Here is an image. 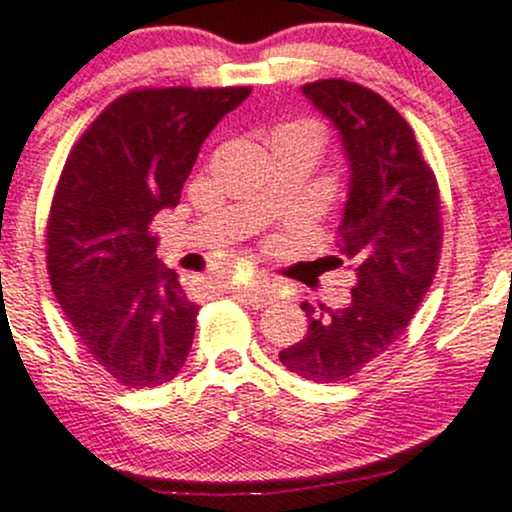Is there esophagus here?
Segmentation results:
<instances>
[{"label":"esophagus","instance_id":"esophagus-1","mask_svg":"<svg viewBox=\"0 0 512 512\" xmlns=\"http://www.w3.org/2000/svg\"><path fill=\"white\" fill-rule=\"evenodd\" d=\"M230 289L235 292V297L247 301V304L252 306H265L274 299V287L270 282H252V284H245V287L233 282V287Z\"/></svg>","mask_w":512,"mask_h":512}]
</instances>
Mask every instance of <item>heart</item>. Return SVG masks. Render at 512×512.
<instances>
[{
    "label": "heart",
    "instance_id": "1",
    "mask_svg": "<svg viewBox=\"0 0 512 512\" xmlns=\"http://www.w3.org/2000/svg\"><path fill=\"white\" fill-rule=\"evenodd\" d=\"M284 129H309V132H316L314 125H309V122H292V125H284V127H279L277 132H284Z\"/></svg>",
    "mask_w": 512,
    "mask_h": 512
}]
</instances>
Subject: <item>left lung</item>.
<instances>
[{
	"label": "left lung",
	"mask_w": 512,
	"mask_h": 512,
	"mask_svg": "<svg viewBox=\"0 0 512 512\" xmlns=\"http://www.w3.org/2000/svg\"><path fill=\"white\" fill-rule=\"evenodd\" d=\"M301 90L336 125L351 164L338 247L355 262L358 282L343 309L304 301L306 336L279 360L311 383H341L405 333L432 287L441 255L439 186L412 127L383 95L343 78Z\"/></svg>",
	"instance_id": "left-lung-1"
}]
</instances>
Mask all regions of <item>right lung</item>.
Returning <instances> with one entry per match:
<instances>
[{
  "label": "right lung",
  "instance_id": "1",
  "mask_svg": "<svg viewBox=\"0 0 512 512\" xmlns=\"http://www.w3.org/2000/svg\"><path fill=\"white\" fill-rule=\"evenodd\" d=\"M252 88H139L105 107L68 154L46 225L51 289L90 358L125 387L184 368L198 306L159 265L149 223L179 206L213 127Z\"/></svg>",
  "mask_w": 512,
  "mask_h": 512
}]
</instances>
